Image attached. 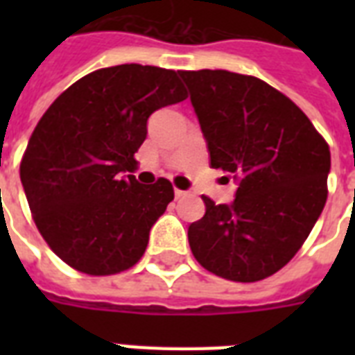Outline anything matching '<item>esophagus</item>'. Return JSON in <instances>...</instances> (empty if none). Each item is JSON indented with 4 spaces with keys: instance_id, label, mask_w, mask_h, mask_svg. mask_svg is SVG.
Returning a JSON list of instances; mask_svg holds the SVG:
<instances>
[{
    "instance_id": "1",
    "label": "esophagus",
    "mask_w": 355,
    "mask_h": 355,
    "mask_svg": "<svg viewBox=\"0 0 355 355\" xmlns=\"http://www.w3.org/2000/svg\"><path fill=\"white\" fill-rule=\"evenodd\" d=\"M188 195V191H182V189H175V197L177 199H182V197H186Z\"/></svg>"
}]
</instances>
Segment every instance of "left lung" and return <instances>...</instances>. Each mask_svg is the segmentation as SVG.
<instances>
[{"mask_svg": "<svg viewBox=\"0 0 355 355\" xmlns=\"http://www.w3.org/2000/svg\"><path fill=\"white\" fill-rule=\"evenodd\" d=\"M205 134L210 166L237 182L232 205L202 197L188 228L195 259L232 282H258L302 247L328 197L330 147L282 92L227 69L178 71Z\"/></svg>", "mask_w": 355, "mask_h": 355, "instance_id": "1", "label": "left lung"}]
</instances>
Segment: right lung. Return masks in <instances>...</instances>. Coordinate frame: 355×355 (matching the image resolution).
Returning a JSON list of instances; mask_svg holds the SVG:
<instances>
[{
  "label": "right lung",
  "mask_w": 355,
  "mask_h": 355,
  "mask_svg": "<svg viewBox=\"0 0 355 355\" xmlns=\"http://www.w3.org/2000/svg\"><path fill=\"white\" fill-rule=\"evenodd\" d=\"M188 97L173 69L121 64L85 75L53 101L31 134L19 178L42 237L92 276L130 269L175 193L166 178L125 175L155 110Z\"/></svg>",
  "instance_id": "obj_1"
}]
</instances>
